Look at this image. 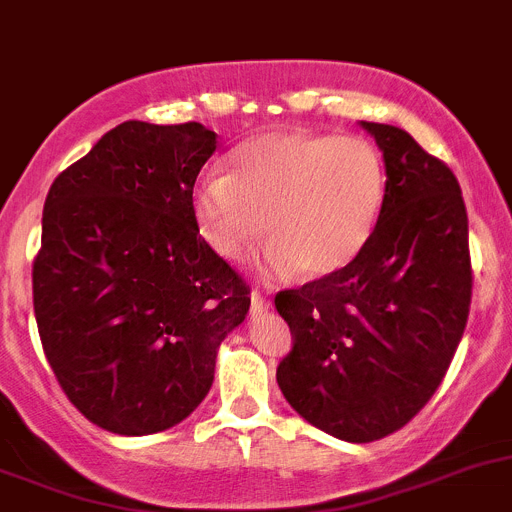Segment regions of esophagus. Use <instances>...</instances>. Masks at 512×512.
Returning a JSON list of instances; mask_svg holds the SVG:
<instances>
[{
	"mask_svg": "<svg viewBox=\"0 0 512 512\" xmlns=\"http://www.w3.org/2000/svg\"><path fill=\"white\" fill-rule=\"evenodd\" d=\"M267 310H270V300L265 298V295L262 293H252V305H250V313L252 315H262V313H267Z\"/></svg>",
	"mask_w": 512,
	"mask_h": 512,
	"instance_id": "1",
	"label": "esophagus"
}]
</instances>
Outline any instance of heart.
I'll use <instances>...</instances> for the list:
<instances>
[{
	"label": "heart",
	"mask_w": 512,
	"mask_h": 512,
	"mask_svg": "<svg viewBox=\"0 0 512 512\" xmlns=\"http://www.w3.org/2000/svg\"><path fill=\"white\" fill-rule=\"evenodd\" d=\"M386 199V166L364 138L270 131L234 148L232 174L194 186V219L224 260H245L267 229V270L323 280L366 250Z\"/></svg>",
	"instance_id": "1"
}]
</instances>
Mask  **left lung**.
<instances>
[{
  "label": "left lung",
  "instance_id": "obj_1",
  "mask_svg": "<svg viewBox=\"0 0 512 512\" xmlns=\"http://www.w3.org/2000/svg\"><path fill=\"white\" fill-rule=\"evenodd\" d=\"M361 128L386 166L369 245L338 275L275 295L293 333L280 391L305 422L343 442L386 437L432 399L472 298L467 209L450 166L401 128Z\"/></svg>",
  "mask_w": 512,
  "mask_h": 512
}]
</instances>
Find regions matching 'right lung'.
Segmentation results:
<instances>
[{"instance_id":"right-lung-1","label":"right lung","mask_w":512,"mask_h":512,"mask_svg":"<svg viewBox=\"0 0 512 512\" xmlns=\"http://www.w3.org/2000/svg\"><path fill=\"white\" fill-rule=\"evenodd\" d=\"M217 148L202 123L126 121L50 186L32 298L47 364L113 434L164 432L209 394L250 288L204 242L191 194Z\"/></svg>"}]
</instances>
